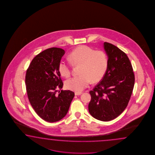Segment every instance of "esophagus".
<instances>
[{
	"mask_svg": "<svg viewBox=\"0 0 155 155\" xmlns=\"http://www.w3.org/2000/svg\"><path fill=\"white\" fill-rule=\"evenodd\" d=\"M82 94L81 92H75V95L76 96L80 95Z\"/></svg>",
	"mask_w": 155,
	"mask_h": 155,
	"instance_id": "obj_1",
	"label": "esophagus"
}]
</instances>
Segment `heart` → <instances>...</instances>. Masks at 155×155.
<instances>
[{"mask_svg":"<svg viewBox=\"0 0 155 155\" xmlns=\"http://www.w3.org/2000/svg\"><path fill=\"white\" fill-rule=\"evenodd\" d=\"M70 61L74 65H81L80 75L68 79L65 82L66 89L81 92L93 82L100 81L105 75L108 67V58L102 50H95L86 45L76 48L69 55ZM59 71L62 76L69 77L71 66L65 60H61Z\"/></svg>","mask_w":155,"mask_h":155,"instance_id":"heart-1","label":"heart"}]
</instances>
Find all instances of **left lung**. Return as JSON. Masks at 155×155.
I'll list each match as a JSON object with an SVG mask.
<instances>
[{
    "label": "left lung",
    "instance_id": "8db88e82",
    "mask_svg": "<svg viewBox=\"0 0 155 155\" xmlns=\"http://www.w3.org/2000/svg\"><path fill=\"white\" fill-rule=\"evenodd\" d=\"M108 67L101 80L90 91L89 111L97 120L109 121L116 118L128 105L135 75L128 56L112 44L105 42Z\"/></svg>",
    "mask_w": 155,
    "mask_h": 155
}]
</instances>
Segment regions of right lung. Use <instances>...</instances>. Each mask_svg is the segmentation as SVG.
Returning <instances> with one entry per match:
<instances>
[{
    "label": "right lung",
    "mask_w": 155,
    "mask_h": 155,
    "mask_svg": "<svg viewBox=\"0 0 155 155\" xmlns=\"http://www.w3.org/2000/svg\"><path fill=\"white\" fill-rule=\"evenodd\" d=\"M65 51L51 48L38 54L26 70L25 84L30 103L38 115L49 122L58 121L68 112L75 95L70 90H61L63 82L59 64ZM60 91H59V93Z\"/></svg>",
    "instance_id": "1"
}]
</instances>
